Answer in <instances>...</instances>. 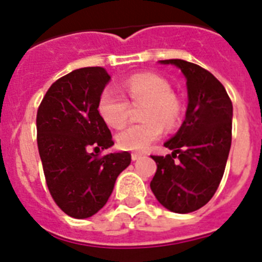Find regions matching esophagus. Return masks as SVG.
Returning <instances> with one entry per match:
<instances>
[{"instance_id": "obj_1", "label": "esophagus", "mask_w": 262, "mask_h": 262, "mask_svg": "<svg viewBox=\"0 0 262 262\" xmlns=\"http://www.w3.org/2000/svg\"><path fill=\"white\" fill-rule=\"evenodd\" d=\"M140 158H142V154H138V152H133V154H132V159L133 160H138Z\"/></svg>"}]
</instances>
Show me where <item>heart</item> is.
Segmentation results:
<instances>
[{
	"label": "heart",
	"mask_w": 262,
	"mask_h": 262,
	"mask_svg": "<svg viewBox=\"0 0 262 262\" xmlns=\"http://www.w3.org/2000/svg\"><path fill=\"white\" fill-rule=\"evenodd\" d=\"M122 89L132 103H145L141 124L122 129L116 136L117 145L126 151H145L167 129L180 121L183 105L171 91L166 79L154 74H134L125 79ZM98 111L107 125L121 128L128 120L129 102L115 87H105L99 96Z\"/></svg>",
	"instance_id": "1"
}]
</instances>
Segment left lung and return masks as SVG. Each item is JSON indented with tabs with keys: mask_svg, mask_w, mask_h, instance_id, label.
I'll return each mask as SVG.
<instances>
[{
	"mask_svg": "<svg viewBox=\"0 0 262 262\" xmlns=\"http://www.w3.org/2000/svg\"><path fill=\"white\" fill-rule=\"evenodd\" d=\"M183 72L188 108L178 133L164 143L173 150L151 155L157 172L152 193L166 209L179 214L199 210L210 201L225 173L232 136V103L223 84L204 68L184 60H162Z\"/></svg>",
	"mask_w": 262,
	"mask_h": 262,
	"instance_id": "8db88e82",
	"label": "left lung"
}]
</instances>
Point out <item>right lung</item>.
Wrapping results in <instances>:
<instances>
[{
	"label": "right lung",
	"instance_id": "right-lung-1",
	"mask_svg": "<svg viewBox=\"0 0 262 262\" xmlns=\"http://www.w3.org/2000/svg\"><path fill=\"white\" fill-rule=\"evenodd\" d=\"M111 77L99 67L63 75L48 89L36 115L37 148L47 187L69 216L84 219L110 199L117 176L130 164L128 151H100L114 145L99 115V96Z\"/></svg>",
	"mask_w": 262,
	"mask_h": 262
}]
</instances>
